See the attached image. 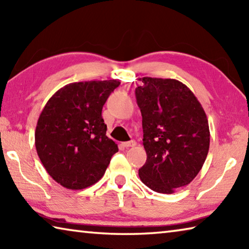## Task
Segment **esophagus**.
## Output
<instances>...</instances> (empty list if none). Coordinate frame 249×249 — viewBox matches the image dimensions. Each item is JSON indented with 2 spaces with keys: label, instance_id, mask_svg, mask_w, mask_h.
<instances>
[{
  "label": "esophagus",
  "instance_id": "esophagus-1",
  "mask_svg": "<svg viewBox=\"0 0 249 249\" xmlns=\"http://www.w3.org/2000/svg\"><path fill=\"white\" fill-rule=\"evenodd\" d=\"M122 145H123L124 147H126V148H128V147H134V146H136V142H135V141L124 142H122Z\"/></svg>",
  "mask_w": 249,
  "mask_h": 249
}]
</instances>
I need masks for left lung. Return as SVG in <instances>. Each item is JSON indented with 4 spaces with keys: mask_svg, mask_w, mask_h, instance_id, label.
<instances>
[{
    "mask_svg": "<svg viewBox=\"0 0 249 249\" xmlns=\"http://www.w3.org/2000/svg\"><path fill=\"white\" fill-rule=\"evenodd\" d=\"M135 90L147 154L142 183L170 195L199 174L210 147L206 114L193 92L175 79L144 77Z\"/></svg>",
    "mask_w": 249,
    "mask_h": 249,
    "instance_id": "obj_1",
    "label": "left lung"
}]
</instances>
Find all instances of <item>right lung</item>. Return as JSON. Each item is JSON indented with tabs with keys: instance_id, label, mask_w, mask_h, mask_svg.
I'll return each mask as SVG.
<instances>
[{
	"instance_id": "1",
	"label": "right lung",
	"mask_w": 249,
	"mask_h": 249,
	"mask_svg": "<svg viewBox=\"0 0 249 249\" xmlns=\"http://www.w3.org/2000/svg\"><path fill=\"white\" fill-rule=\"evenodd\" d=\"M120 83L105 80L67 84L41 111L36 150L46 171L62 187L81 190L96 183L119 151L107 136L102 108Z\"/></svg>"
}]
</instances>
